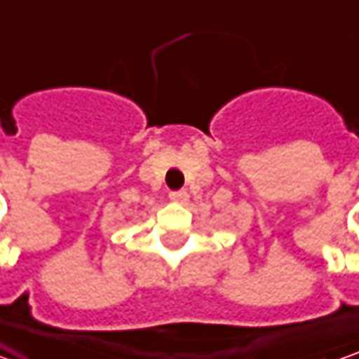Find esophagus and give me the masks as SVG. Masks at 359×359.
Returning <instances> with one entry per match:
<instances>
[{
    "instance_id": "1",
    "label": "esophagus",
    "mask_w": 359,
    "mask_h": 359,
    "mask_svg": "<svg viewBox=\"0 0 359 359\" xmlns=\"http://www.w3.org/2000/svg\"><path fill=\"white\" fill-rule=\"evenodd\" d=\"M170 200L173 201V203H187L189 201V196H187V191H172L170 194Z\"/></svg>"
}]
</instances>
